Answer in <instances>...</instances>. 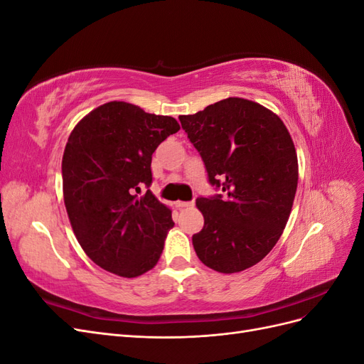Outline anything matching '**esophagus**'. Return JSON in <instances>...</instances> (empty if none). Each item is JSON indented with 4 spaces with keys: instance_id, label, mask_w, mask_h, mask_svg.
<instances>
[{
    "instance_id": "esophagus-1",
    "label": "esophagus",
    "mask_w": 364,
    "mask_h": 364,
    "mask_svg": "<svg viewBox=\"0 0 364 364\" xmlns=\"http://www.w3.org/2000/svg\"><path fill=\"white\" fill-rule=\"evenodd\" d=\"M176 206L178 208H190V206H193V202H176Z\"/></svg>"
}]
</instances>
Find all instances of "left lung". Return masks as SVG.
<instances>
[{
    "mask_svg": "<svg viewBox=\"0 0 364 364\" xmlns=\"http://www.w3.org/2000/svg\"><path fill=\"white\" fill-rule=\"evenodd\" d=\"M179 119L209 183L223 191L196 200L205 225L193 235L194 250L215 272H243L267 255L289 222L299 178L293 139L277 114L240 97Z\"/></svg>",
    "mask_w": 364,
    "mask_h": 364,
    "instance_id": "8db88e82",
    "label": "left lung"
}]
</instances>
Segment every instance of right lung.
<instances>
[{
  "instance_id": "add662e5",
  "label": "right lung",
  "mask_w": 364,
  "mask_h": 364,
  "mask_svg": "<svg viewBox=\"0 0 364 364\" xmlns=\"http://www.w3.org/2000/svg\"><path fill=\"white\" fill-rule=\"evenodd\" d=\"M181 129L173 117L126 102L95 107L73 129L62 158L63 202L74 235L97 266L136 278L156 266L171 209L150 190L151 155Z\"/></svg>"
}]
</instances>
